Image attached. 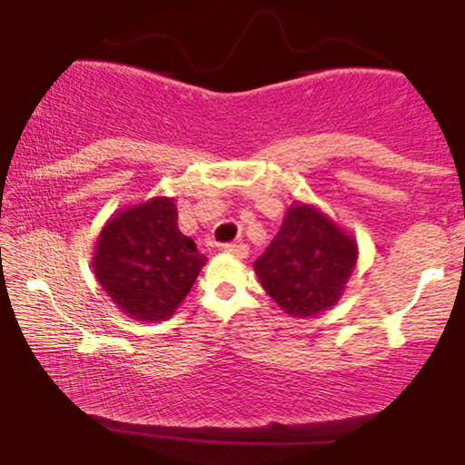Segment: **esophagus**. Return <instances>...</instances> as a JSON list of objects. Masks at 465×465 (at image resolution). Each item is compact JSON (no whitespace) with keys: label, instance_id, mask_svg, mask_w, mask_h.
<instances>
[{"label":"esophagus","instance_id":"obj_1","mask_svg":"<svg viewBox=\"0 0 465 465\" xmlns=\"http://www.w3.org/2000/svg\"><path fill=\"white\" fill-rule=\"evenodd\" d=\"M225 251H227V253H232L233 258H238V260L249 258V247H247V244H242V242L225 244Z\"/></svg>","mask_w":465,"mask_h":465}]
</instances>
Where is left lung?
<instances>
[{
  "label": "left lung",
  "instance_id": "obj_1",
  "mask_svg": "<svg viewBox=\"0 0 465 465\" xmlns=\"http://www.w3.org/2000/svg\"><path fill=\"white\" fill-rule=\"evenodd\" d=\"M359 242L312 203L288 205L280 232L253 262L260 284L288 317H317L343 297Z\"/></svg>",
  "mask_w": 465,
  "mask_h": 465
}]
</instances>
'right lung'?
<instances>
[{
    "mask_svg": "<svg viewBox=\"0 0 465 465\" xmlns=\"http://www.w3.org/2000/svg\"><path fill=\"white\" fill-rule=\"evenodd\" d=\"M194 240L177 227L173 196L120 207L95 240L92 269L126 317L159 323L173 317L205 266Z\"/></svg>",
    "mask_w": 465,
    "mask_h": 465,
    "instance_id": "1",
    "label": "right lung"
}]
</instances>
